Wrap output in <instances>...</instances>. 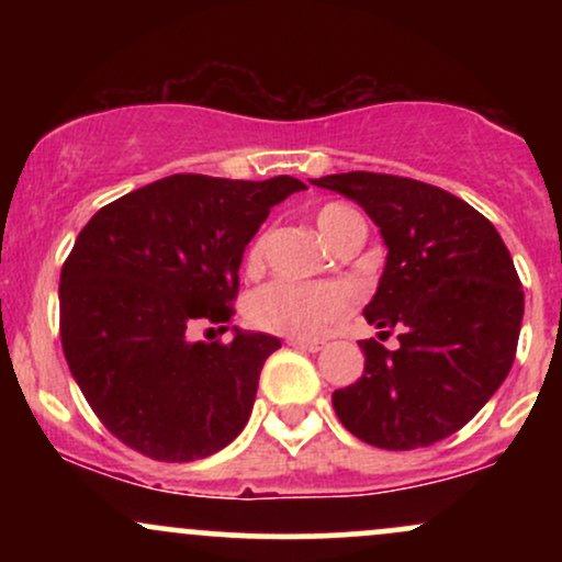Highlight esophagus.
Here are the masks:
<instances>
[{
  "instance_id": "34e87169",
  "label": "esophagus",
  "mask_w": 562,
  "mask_h": 562,
  "mask_svg": "<svg viewBox=\"0 0 562 562\" xmlns=\"http://www.w3.org/2000/svg\"><path fill=\"white\" fill-rule=\"evenodd\" d=\"M288 346L293 348H301V351H322V340H306V338H288Z\"/></svg>"
}]
</instances>
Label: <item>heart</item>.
Returning a JSON list of instances; mask_svg holds the SVG:
<instances>
[{"label": "heart", "instance_id": "1", "mask_svg": "<svg viewBox=\"0 0 562 562\" xmlns=\"http://www.w3.org/2000/svg\"><path fill=\"white\" fill-rule=\"evenodd\" d=\"M357 216L340 203H327L314 214L319 235L335 245L346 224ZM263 237H256L248 248V267H259ZM351 312V293L340 285H303V282L277 280L256 290L248 301V317L256 327L290 338H314L327 325Z\"/></svg>", "mask_w": 562, "mask_h": 562}]
</instances>
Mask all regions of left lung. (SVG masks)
<instances>
[{"label":"left lung","instance_id":"obj_1","mask_svg":"<svg viewBox=\"0 0 562 562\" xmlns=\"http://www.w3.org/2000/svg\"><path fill=\"white\" fill-rule=\"evenodd\" d=\"M367 211L383 235L385 269L364 317L389 351L359 340L364 375L333 393L338 420L378 449H420L468 425L513 367L524 290L486 216L441 187L393 173L312 179Z\"/></svg>","mask_w":562,"mask_h":562}]
</instances>
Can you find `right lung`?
<instances>
[{
  "mask_svg": "<svg viewBox=\"0 0 562 562\" xmlns=\"http://www.w3.org/2000/svg\"><path fill=\"white\" fill-rule=\"evenodd\" d=\"M299 190L306 184L293 177L173 173L108 203L79 232L60 274L63 353L126 447L192 462L245 428L280 340L232 327V344H205L190 330H229L245 245Z\"/></svg>",
  "mask_w": 562,
  "mask_h": 562,
  "instance_id": "add662e5",
  "label": "right lung"
}]
</instances>
